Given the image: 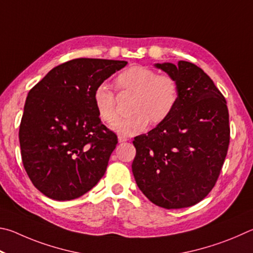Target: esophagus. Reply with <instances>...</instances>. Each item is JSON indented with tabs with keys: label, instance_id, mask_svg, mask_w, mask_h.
Here are the masks:
<instances>
[{
	"label": "esophagus",
	"instance_id": "1",
	"mask_svg": "<svg viewBox=\"0 0 253 253\" xmlns=\"http://www.w3.org/2000/svg\"><path fill=\"white\" fill-rule=\"evenodd\" d=\"M118 140H119V142H120V143H122V142H126V141L129 140V139H127V136L119 135V136H118Z\"/></svg>",
	"mask_w": 253,
	"mask_h": 253
}]
</instances>
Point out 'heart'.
I'll list each match as a JSON object with an SVG mask.
<instances>
[{"label": "heart", "instance_id": "b5f03b06", "mask_svg": "<svg viewBox=\"0 0 253 253\" xmlns=\"http://www.w3.org/2000/svg\"><path fill=\"white\" fill-rule=\"evenodd\" d=\"M119 92L132 93L131 114L115 121L111 129L121 135H134L153 124L165 122L173 112L180 97V85L171 75H158L156 71L134 65L120 72L113 80ZM92 101L99 118L112 123L117 118L115 96L105 83H100L92 92Z\"/></svg>", "mask_w": 253, "mask_h": 253}]
</instances>
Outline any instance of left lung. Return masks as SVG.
<instances>
[{
	"label": "left lung",
	"instance_id": "1",
	"mask_svg": "<svg viewBox=\"0 0 253 253\" xmlns=\"http://www.w3.org/2000/svg\"><path fill=\"white\" fill-rule=\"evenodd\" d=\"M154 66L179 82L180 97L165 122L134 138L132 172L152 203L181 209L205 199L219 178L230 141L227 101L196 64Z\"/></svg>",
	"mask_w": 253,
	"mask_h": 253
}]
</instances>
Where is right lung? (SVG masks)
I'll return each mask as SVG.
<instances>
[{"mask_svg": "<svg viewBox=\"0 0 253 253\" xmlns=\"http://www.w3.org/2000/svg\"><path fill=\"white\" fill-rule=\"evenodd\" d=\"M126 64L74 59L55 66L30 90L19 131L21 156L44 196L73 200L104 175L118 136L102 124L92 92Z\"/></svg>", "mask_w": 253, "mask_h": 253, "instance_id": "right-lung-1", "label": "right lung"}]
</instances>
